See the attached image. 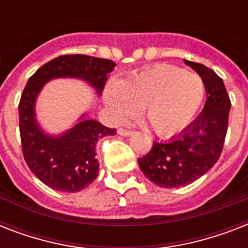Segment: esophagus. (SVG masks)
<instances>
[{
    "label": "esophagus",
    "instance_id": "obj_1",
    "mask_svg": "<svg viewBox=\"0 0 248 248\" xmlns=\"http://www.w3.org/2000/svg\"><path fill=\"white\" fill-rule=\"evenodd\" d=\"M118 134H120L121 136H130L132 134V131L126 130V128H120V130H118Z\"/></svg>",
    "mask_w": 248,
    "mask_h": 248
}]
</instances>
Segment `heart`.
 <instances>
[{
    "label": "heart",
    "instance_id": "heart-1",
    "mask_svg": "<svg viewBox=\"0 0 248 248\" xmlns=\"http://www.w3.org/2000/svg\"><path fill=\"white\" fill-rule=\"evenodd\" d=\"M206 89L200 76L173 65H155L128 76L105 90L104 101L113 122L144 114L159 136L184 131L202 108Z\"/></svg>",
    "mask_w": 248,
    "mask_h": 248
}]
</instances>
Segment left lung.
I'll return each mask as SVG.
<instances>
[{
  "mask_svg": "<svg viewBox=\"0 0 248 248\" xmlns=\"http://www.w3.org/2000/svg\"><path fill=\"white\" fill-rule=\"evenodd\" d=\"M184 63L203 81V110L179 136L155 141L151 152L138 159L144 175L162 188L185 186L204 175L220 158L227 136L231 99L223 79L203 64Z\"/></svg>",
  "mask_w": 248,
  "mask_h": 248,
  "instance_id": "obj_1",
  "label": "left lung"
}]
</instances>
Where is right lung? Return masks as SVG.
<instances>
[{
  "label": "right lung",
  "mask_w": 248,
  "mask_h": 248,
  "mask_svg": "<svg viewBox=\"0 0 248 248\" xmlns=\"http://www.w3.org/2000/svg\"><path fill=\"white\" fill-rule=\"evenodd\" d=\"M116 63L89 55H62L44 64L28 79L19 103V130L23 155L28 167L44 184L54 190L75 193L85 189L99 175L96 143L116 135V128L82 114L78 124L62 135L42 131L36 121L34 105L38 93L50 79L78 78L101 95L107 75Z\"/></svg>",
  "instance_id": "add662e5"
}]
</instances>
